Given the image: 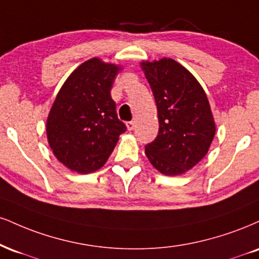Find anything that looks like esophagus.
<instances>
[{"mask_svg": "<svg viewBox=\"0 0 259 259\" xmlns=\"http://www.w3.org/2000/svg\"><path fill=\"white\" fill-rule=\"evenodd\" d=\"M126 126H127V130H134V127H135V121H127L126 123Z\"/></svg>", "mask_w": 259, "mask_h": 259, "instance_id": "34e87169", "label": "esophagus"}]
</instances>
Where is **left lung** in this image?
Listing matches in <instances>:
<instances>
[{
  "mask_svg": "<svg viewBox=\"0 0 259 259\" xmlns=\"http://www.w3.org/2000/svg\"><path fill=\"white\" fill-rule=\"evenodd\" d=\"M158 110L159 132L145 146L152 165L167 176L197 165L212 142L214 121L204 89L194 76L172 59L142 62Z\"/></svg>",
  "mask_w": 259,
  "mask_h": 259,
  "instance_id": "obj_1",
  "label": "left lung"
}]
</instances>
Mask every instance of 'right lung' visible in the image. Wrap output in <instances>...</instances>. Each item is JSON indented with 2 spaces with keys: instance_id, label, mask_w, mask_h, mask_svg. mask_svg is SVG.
I'll list each match as a JSON object with an SVG mask.
<instances>
[{
  "instance_id": "add662e5",
  "label": "right lung",
  "mask_w": 259,
  "mask_h": 259,
  "mask_svg": "<svg viewBox=\"0 0 259 259\" xmlns=\"http://www.w3.org/2000/svg\"><path fill=\"white\" fill-rule=\"evenodd\" d=\"M118 71L90 59L61 87L47 120V136L53 153L68 169L79 174L100 169L126 132L111 98Z\"/></svg>"
}]
</instances>
